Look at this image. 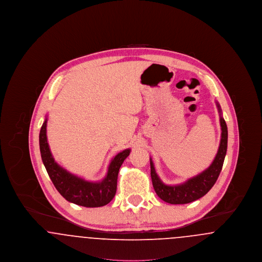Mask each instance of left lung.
I'll return each instance as SVG.
<instances>
[{
    "label": "left lung",
    "mask_w": 262,
    "mask_h": 262,
    "mask_svg": "<svg viewBox=\"0 0 262 262\" xmlns=\"http://www.w3.org/2000/svg\"><path fill=\"white\" fill-rule=\"evenodd\" d=\"M216 105L220 115V125L222 130L221 140H220L217 154L211 165L206 170H204L200 174L188 179L187 182L183 184L176 185V186H167L158 177L154 168V164L152 162V159L150 158V174H151L152 185L157 195L165 202H168L171 204H186V203L192 202L205 195L216 183L223 167L225 156L227 152V145H228L227 125L222 117L221 107L218 104V102H216Z\"/></svg>",
    "instance_id": "obj_1"
}]
</instances>
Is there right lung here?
Listing matches in <instances>:
<instances>
[{
	"mask_svg": "<svg viewBox=\"0 0 262 262\" xmlns=\"http://www.w3.org/2000/svg\"><path fill=\"white\" fill-rule=\"evenodd\" d=\"M46 127L47 118L39 134L41 158L52 183L62 198L84 207H100L108 204L116 194L119 170L130 149L123 150L113 158L107 174L101 182H89L71 174L55 161L47 141Z\"/></svg>",
	"mask_w": 262,
	"mask_h": 262,
	"instance_id": "add662e5",
	"label": "right lung"
}]
</instances>
